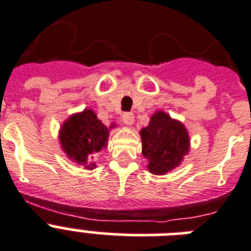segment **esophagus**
I'll return each instance as SVG.
<instances>
[{
  "mask_svg": "<svg viewBox=\"0 0 251 251\" xmlns=\"http://www.w3.org/2000/svg\"><path fill=\"white\" fill-rule=\"evenodd\" d=\"M122 122L125 125H133L134 122V114L131 112H126V113L122 114Z\"/></svg>",
  "mask_w": 251,
  "mask_h": 251,
  "instance_id": "34e87169",
  "label": "esophagus"
}]
</instances>
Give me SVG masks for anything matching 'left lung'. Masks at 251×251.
Here are the masks:
<instances>
[{
	"mask_svg": "<svg viewBox=\"0 0 251 251\" xmlns=\"http://www.w3.org/2000/svg\"><path fill=\"white\" fill-rule=\"evenodd\" d=\"M141 138L142 155L149 159L147 168L153 175H165L178 167L190 147L186 127L161 110L151 116Z\"/></svg>",
	"mask_w": 251,
	"mask_h": 251,
	"instance_id": "obj_1",
	"label": "left lung"
}]
</instances>
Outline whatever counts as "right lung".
<instances>
[{
    "mask_svg": "<svg viewBox=\"0 0 251 251\" xmlns=\"http://www.w3.org/2000/svg\"><path fill=\"white\" fill-rule=\"evenodd\" d=\"M109 129L101 124L94 110L84 109L70 116L61 126V147L69 159L87 169H94L95 163L91 160L106 147Z\"/></svg>",
    "mask_w": 251,
    "mask_h": 251,
    "instance_id": "1",
    "label": "right lung"
}]
</instances>
